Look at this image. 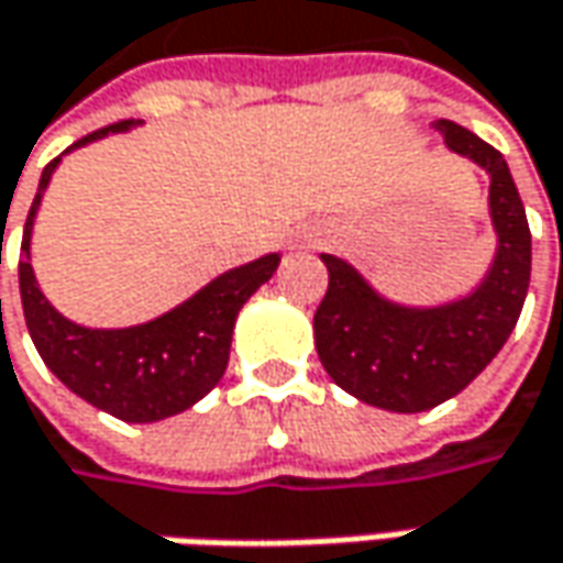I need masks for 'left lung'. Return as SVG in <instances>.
<instances>
[{"mask_svg":"<svg viewBox=\"0 0 563 563\" xmlns=\"http://www.w3.org/2000/svg\"><path fill=\"white\" fill-rule=\"evenodd\" d=\"M435 131L451 153L488 175L498 247L479 288L442 307H404L351 263L322 253L329 291L313 316L316 354L347 395L395 413L432 410L461 395L505 347L530 288V225L505 156L454 121L439 119Z\"/></svg>","mask_w":563,"mask_h":563,"instance_id":"obj_1","label":"left lung"}]
</instances>
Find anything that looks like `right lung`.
Returning <instances> with one entry per match:
<instances>
[{
  "label": "right lung",
  "instance_id": "right-lung-1",
  "mask_svg": "<svg viewBox=\"0 0 563 563\" xmlns=\"http://www.w3.org/2000/svg\"><path fill=\"white\" fill-rule=\"evenodd\" d=\"M134 124L141 121H115L109 128H99L71 143L65 153L99 137L128 131ZM58 163L62 156L43 168L21 238L18 282H21V303H24V319L33 344L55 378L99 410L124 422H156L175 417L206 398L219 385V378L225 376L234 319L250 300V294L269 282L282 256L266 253L247 266L222 272L175 310L141 325H128V329L77 325L46 300L31 266L33 219Z\"/></svg>",
  "mask_w": 563,
  "mask_h": 563
}]
</instances>
